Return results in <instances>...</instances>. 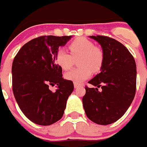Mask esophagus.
Masks as SVG:
<instances>
[{"label":"esophagus","mask_w":147,"mask_h":147,"mask_svg":"<svg viewBox=\"0 0 147 147\" xmlns=\"http://www.w3.org/2000/svg\"><path fill=\"white\" fill-rule=\"evenodd\" d=\"M82 86V85H80V84H78V83H74V88H79V87H81Z\"/></svg>","instance_id":"1"}]
</instances>
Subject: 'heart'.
<instances>
[{"label": "heart", "mask_w": 147, "mask_h": 147, "mask_svg": "<svg viewBox=\"0 0 147 147\" xmlns=\"http://www.w3.org/2000/svg\"><path fill=\"white\" fill-rule=\"evenodd\" d=\"M71 54L64 49H59L55 55V62L63 70L70 69L74 59L80 58L78 65L81 67L74 68L65 74L67 80L80 83L91 76L92 71L98 72L104 62L102 51L96 47L93 42L84 37L74 40L69 45Z\"/></svg>", "instance_id": "b5f03b06"}]
</instances>
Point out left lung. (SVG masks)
Here are the masks:
<instances>
[{
	"label": "left lung",
	"mask_w": 147,
	"mask_h": 147,
	"mask_svg": "<svg viewBox=\"0 0 147 147\" xmlns=\"http://www.w3.org/2000/svg\"><path fill=\"white\" fill-rule=\"evenodd\" d=\"M99 43L104 54L101 72L85 88L82 103L90 120L101 125L114 123L129 108L136 90V64L128 49L117 40L105 36H90ZM102 88L98 92V88Z\"/></svg>",
	"instance_id": "8db88e82"
}]
</instances>
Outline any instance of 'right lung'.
Masks as SVG:
<instances>
[{"instance_id": "1", "label": "right lung", "mask_w": 147, "mask_h": 147, "mask_svg": "<svg viewBox=\"0 0 147 147\" xmlns=\"http://www.w3.org/2000/svg\"><path fill=\"white\" fill-rule=\"evenodd\" d=\"M71 37L49 35L33 39L19 50L13 61V93L23 114L35 124L51 125L64 114L74 84L62 78L55 55ZM54 85L57 90L53 92L50 86Z\"/></svg>"}]
</instances>
